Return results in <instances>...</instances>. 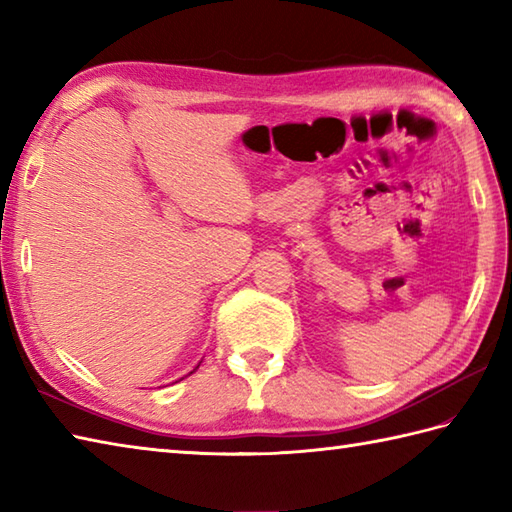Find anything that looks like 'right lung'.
<instances>
[{
  "instance_id": "right-lung-1",
  "label": "right lung",
  "mask_w": 512,
  "mask_h": 512,
  "mask_svg": "<svg viewBox=\"0 0 512 512\" xmlns=\"http://www.w3.org/2000/svg\"><path fill=\"white\" fill-rule=\"evenodd\" d=\"M198 367H200V365H198ZM198 367H195V369H198ZM195 369H193V372H195ZM193 372H191V374H193Z\"/></svg>"
}]
</instances>
